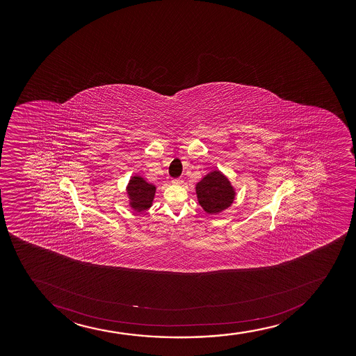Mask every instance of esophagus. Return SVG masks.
<instances>
[{
  "instance_id": "esophagus-1",
  "label": "esophagus",
  "mask_w": 356,
  "mask_h": 356,
  "mask_svg": "<svg viewBox=\"0 0 356 356\" xmlns=\"http://www.w3.org/2000/svg\"><path fill=\"white\" fill-rule=\"evenodd\" d=\"M183 183H184V181H183V180L180 179V178H178V179L172 180V184L181 185V184H183Z\"/></svg>"
}]
</instances>
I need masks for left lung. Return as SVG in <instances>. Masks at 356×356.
I'll return each instance as SVG.
<instances>
[{
  "label": "left lung",
  "instance_id": "obj_1",
  "mask_svg": "<svg viewBox=\"0 0 356 356\" xmlns=\"http://www.w3.org/2000/svg\"><path fill=\"white\" fill-rule=\"evenodd\" d=\"M197 200L208 215H218L232 207L236 190L223 172H208L196 184Z\"/></svg>",
  "mask_w": 356,
  "mask_h": 356
}]
</instances>
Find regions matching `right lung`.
I'll list each match as a JSON object with an SVG mask.
<instances>
[{"label":"right lung","instance_id":"right-lung-1","mask_svg":"<svg viewBox=\"0 0 356 356\" xmlns=\"http://www.w3.org/2000/svg\"><path fill=\"white\" fill-rule=\"evenodd\" d=\"M156 186L148 183L139 173L133 175L126 186L128 205L135 213H143L153 205Z\"/></svg>","mask_w":356,"mask_h":356}]
</instances>
